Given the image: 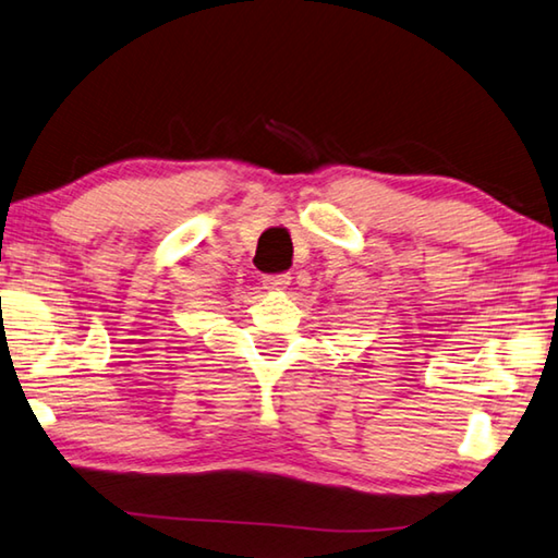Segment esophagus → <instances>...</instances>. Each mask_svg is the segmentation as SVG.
<instances>
[{
	"label": "esophagus",
	"instance_id": "obj_1",
	"mask_svg": "<svg viewBox=\"0 0 558 558\" xmlns=\"http://www.w3.org/2000/svg\"><path fill=\"white\" fill-rule=\"evenodd\" d=\"M290 286V272H276V276H265L263 288L265 290H282Z\"/></svg>",
	"mask_w": 558,
	"mask_h": 558
}]
</instances>
